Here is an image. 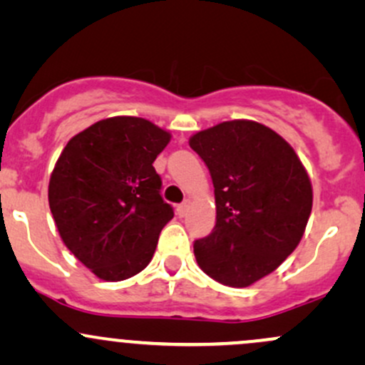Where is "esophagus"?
<instances>
[{
  "label": "esophagus",
  "instance_id": "1",
  "mask_svg": "<svg viewBox=\"0 0 365 365\" xmlns=\"http://www.w3.org/2000/svg\"><path fill=\"white\" fill-rule=\"evenodd\" d=\"M188 207H190V200H185V202H182L180 204V206L177 207V212H178V216H185L187 212H188Z\"/></svg>",
  "mask_w": 365,
  "mask_h": 365
}]
</instances>
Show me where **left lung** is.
I'll return each instance as SVG.
<instances>
[{
  "label": "left lung",
  "mask_w": 365,
  "mask_h": 365,
  "mask_svg": "<svg viewBox=\"0 0 365 365\" xmlns=\"http://www.w3.org/2000/svg\"><path fill=\"white\" fill-rule=\"evenodd\" d=\"M188 145L207 165L216 199L215 230L195 240V261L217 283L250 287L302 240L312 211L307 170L279 133L254 120L221 121Z\"/></svg>",
  "instance_id": "1"
}]
</instances>
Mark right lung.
I'll return each instance as SVG.
<instances>
[{
  "label": "right lung",
  "mask_w": 365,
  "mask_h": 365,
  "mask_svg": "<svg viewBox=\"0 0 365 365\" xmlns=\"http://www.w3.org/2000/svg\"><path fill=\"white\" fill-rule=\"evenodd\" d=\"M171 133L137 116H111L73 135L48 187L63 244L99 279L121 282L153 259L173 209L153 163Z\"/></svg>",
  "instance_id": "1"
}]
</instances>
